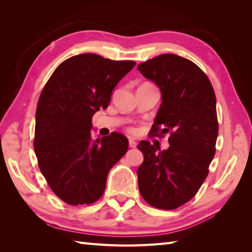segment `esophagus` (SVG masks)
Wrapping results in <instances>:
<instances>
[{"label": "esophagus", "mask_w": 252, "mask_h": 252, "mask_svg": "<svg viewBox=\"0 0 252 252\" xmlns=\"http://www.w3.org/2000/svg\"><path fill=\"white\" fill-rule=\"evenodd\" d=\"M136 145H137V143L134 140H133V138H130V140H129V146L131 148H135Z\"/></svg>", "instance_id": "1"}]
</instances>
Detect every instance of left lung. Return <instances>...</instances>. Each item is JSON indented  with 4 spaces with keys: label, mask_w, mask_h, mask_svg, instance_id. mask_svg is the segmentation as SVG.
<instances>
[{
    "label": "left lung",
    "mask_w": 252,
    "mask_h": 252,
    "mask_svg": "<svg viewBox=\"0 0 252 252\" xmlns=\"http://www.w3.org/2000/svg\"><path fill=\"white\" fill-rule=\"evenodd\" d=\"M137 69L161 93L152 135L170 133V146L164 151L147 141L138 143L144 155L137 170L138 189L151 206L173 210L196 195L215 157L216 94L205 72L179 55H159Z\"/></svg>",
    "instance_id": "left-lung-1"
}]
</instances>
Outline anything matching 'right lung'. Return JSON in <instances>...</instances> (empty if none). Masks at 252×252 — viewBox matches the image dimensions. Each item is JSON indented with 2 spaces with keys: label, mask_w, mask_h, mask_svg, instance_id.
Segmentation results:
<instances>
[{
  "label": "right lung",
  "mask_w": 252,
  "mask_h": 252,
  "mask_svg": "<svg viewBox=\"0 0 252 252\" xmlns=\"http://www.w3.org/2000/svg\"><path fill=\"white\" fill-rule=\"evenodd\" d=\"M134 66L92 53L76 55L55 69L42 91L34 153L51 189L68 205L99 199L110 169L127 151L120 133L93 140L91 129L93 115L108 107L115 87Z\"/></svg>",
  "instance_id": "right-lung-1"
}]
</instances>
